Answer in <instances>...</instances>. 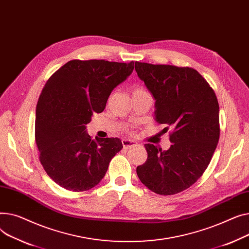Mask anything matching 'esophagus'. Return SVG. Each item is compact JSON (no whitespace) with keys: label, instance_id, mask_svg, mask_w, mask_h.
Returning a JSON list of instances; mask_svg holds the SVG:
<instances>
[{"label":"esophagus","instance_id":"34e87169","mask_svg":"<svg viewBox=\"0 0 249 249\" xmlns=\"http://www.w3.org/2000/svg\"><path fill=\"white\" fill-rule=\"evenodd\" d=\"M122 142H123V145H124V149H129V148H131V147H135V145H137L138 143L135 142V141H131V140H123L122 141Z\"/></svg>","mask_w":249,"mask_h":249}]
</instances>
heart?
Segmentation results:
<instances>
[{
    "label": "heart",
    "mask_w": 249,
    "mask_h": 249,
    "mask_svg": "<svg viewBox=\"0 0 249 249\" xmlns=\"http://www.w3.org/2000/svg\"><path fill=\"white\" fill-rule=\"evenodd\" d=\"M139 90H143V89H137L136 91H139Z\"/></svg>",
    "instance_id": "heart-1"
}]
</instances>
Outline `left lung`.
Segmentation results:
<instances>
[{
    "label": "left lung",
    "instance_id": "8db88e82",
    "mask_svg": "<svg viewBox=\"0 0 249 249\" xmlns=\"http://www.w3.org/2000/svg\"><path fill=\"white\" fill-rule=\"evenodd\" d=\"M135 69L156 100V122L173 128L169 150L144 144L148 159L138 166V177L157 194L180 193L202 176L217 147V97L193 68L136 62Z\"/></svg>",
    "mask_w": 249,
    "mask_h": 249
}]
</instances>
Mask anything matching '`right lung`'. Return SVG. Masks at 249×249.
Instances as JSON below:
<instances>
[{
  "label": "right lung",
  "mask_w": 249,
  "mask_h": 249,
  "mask_svg": "<svg viewBox=\"0 0 249 249\" xmlns=\"http://www.w3.org/2000/svg\"><path fill=\"white\" fill-rule=\"evenodd\" d=\"M135 62L71 60L48 79L36 107L35 141L48 176L73 192L96 186L111 159L123 149L118 138L93 140L86 124L106 108L116 86L134 70Z\"/></svg>",
  "instance_id": "obj_1"
}]
</instances>
